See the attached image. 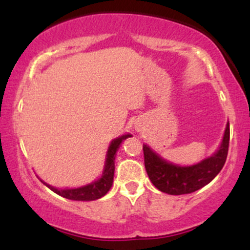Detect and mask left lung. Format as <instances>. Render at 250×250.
<instances>
[{
	"label": "left lung",
	"mask_w": 250,
	"mask_h": 250,
	"mask_svg": "<svg viewBox=\"0 0 250 250\" xmlns=\"http://www.w3.org/2000/svg\"><path fill=\"white\" fill-rule=\"evenodd\" d=\"M229 135L228 122L219 150L213 156L188 167H180L167 162L145 145V167L151 183L159 190L170 195L190 194L205 187L225 166L228 155Z\"/></svg>",
	"instance_id": "1"
}]
</instances>
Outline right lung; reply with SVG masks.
<instances>
[{
	"label": "right lung",
	"mask_w": 250,
	"mask_h": 250,
	"mask_svg": "<svg viewBox=\"0 0 250 250\" xmlns=\"http://www.w3.org/2000/svg\"><path fill=\"white\" fill-rule=\"evenodd\" d=\"M129 136H131V135H123V136L117 137L114 141H111L107 153L104 170H103L102 176L97 181H95V182L74 189H57L55 187H51L50 185H47V183L43 182L42 180L41 182H43V185L47 186V187L49 188L50 190H53L54 193H56L57 195H60V196H63L65 197V199L69 200L94 201L104 196V195L109 191V189H110L111 185H113L114 170H115V155L117 149L120 148V145H121L123 140H125Z\"/></svg>",
	"instance_id": "add662e5"
}]
</instances>
